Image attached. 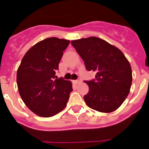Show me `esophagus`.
I'll use <instances>...</instances> for the list:
<instances>
[{"mask_svg": "<svg viewBox=\"0 0 149 149\" xmlns=\"http://www.w3.org/2000/svg\"><path fill=\"white\" fill-rule=\"evenodd\" d=\"M82 82V79H81V78H78L77 79H76V80H74V82L75 84H78V83H80V82Z\"/></svg>", "mask_w": 149, "mask_h": 149, "instance_id": "obj_1", "label": "esophagus"}]
</instances>
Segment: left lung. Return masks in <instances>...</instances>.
Instances as JSON below:
<instances>
[{"label": "left lung", "instance_id": "1", "mask_svg": "<svg viewBox=\"0 0 149 149\" xmlns=\"http://www.w3.org/2000/svg\"><path fill=\"white\" fill-rule=\"evenodd\" d=\"M88 71H95V78L85 81L89 91L84 100L90 108L109 113L122 105L132 84V70L123 53L107 41L96 38L72 40Z\"/></svg>", "mask_w": 149, "mask_h": 149}]
</instances>
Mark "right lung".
Here are the masks:
<instances>
[{
	"instance_id": "add662e5",
	"label": "right lung",
	"mask_w": 149,
	"mask_h": 149,
	"mask_svg": "<svg viewBox=\"0 0 149 149\" xmlns=\"http://www.w3.org/2000/svg\"><path fill=\"white\" fill-rule=\"evenodd\" d=\"M70 40L49 38L32 47L23 57L17 74L20 96L40 117H50L65 108L72 85L56 71Z\"/></svg>"
}]
</instances>
